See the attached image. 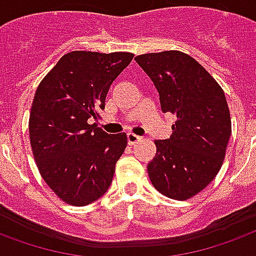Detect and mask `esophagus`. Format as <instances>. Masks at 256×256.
I'll return each instance as SVG.
<instances>
[{"instance_id":"1","label":"esophagus","mask_w":256,"mask_h":256,"mask_svg":"<svg viewBox=\"0 0 256 256\" xmlns=\"http://www.w3.org/2000/svg\"><path fill=\"white\" fill-rule=\"evenodd\" d=\"M140 140H141V137H138V136H136V134H132V133L128 134V145H134V144H137Z\"/></svg>"}]
</instances>
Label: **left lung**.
Segmentation results:
<instances>
[{"label":"left lung","mask_w":256,"mask_h":256,"mask_svg":"<svg viewBox=\"0 0 256 256\" xmlns=\"http://www.w3.org/2000/svg\"><path fill=\"white\" fill-rule=\"evenodd\" d=\"M136 60L156 86L162 112L176 116L171 137L154 141L150 182L168 198L188 200L214 179L224 162L232 133L224 90L180 51L142 54Z\"/></svg>","instance_id":"left-lung-1"}]
</instances>
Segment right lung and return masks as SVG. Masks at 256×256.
Returning <instances> with one entry per match:
<instances>
[{
  "label": "right lung",
  "instance_id": "1",
  "mask_svg": "<svg viewBox=\"0 0 256 256\" xmlns=\"http://www.w3.org/2000/svg\"><path fill=\"white\" fill-rule=\"evenodd\" d=\"M133 56L72 51L38 86L30 115L32 152L42 178L69 205H90L111 186L128 136L107 134L92 122Z\"/></svg>",
  "mask_w": 256,
  "mask_h": 256
}]
</instances>
